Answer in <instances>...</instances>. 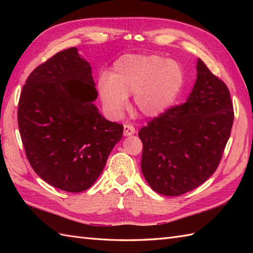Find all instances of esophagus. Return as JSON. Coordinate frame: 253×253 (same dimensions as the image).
<instances>
[{
	"label": "esophagus",
	"instance_id": "34e87169",
	"mask_svg": "<svg viewBox=\"0 0 253 253\" xmlns=\"http://www.w3.org/2000/svg\"><path fill=\"white\" fill-rule=\"evenodd\" d=\"M135 132L136 129L132 125H129V124H125V125H124V136H131Z\"/></svg>",
	"mask_w": 253,
	"mask_h": 253
}]
</instances>
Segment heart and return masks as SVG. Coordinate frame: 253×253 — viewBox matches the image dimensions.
Here are the masks:
<instances>
[{
	"mask_svg": "<svg viewBox=\"0 0 253 253\" xmlns=\"http://www.w3.org/2000/svg\"><path fill=\"white\" fill-rule=\"evenodd\" d=\"M184 84L178 63L158 55H126L117 60L111 76L102 75L98 90L102 103L114 115L133 94L136 109L146 116H158L173 104Z\"/></svg>",
	"mask_w": 253,
	"mask_h": 253,
	"instance_id": "1",
	"label": "heart"
}]
</instances>
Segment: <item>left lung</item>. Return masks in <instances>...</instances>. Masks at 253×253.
<instances>
[{
  "instance_id": "left-lung-1",
  "label": "left lung",
  "mask_w": 253,
  "mask_h": 253,
  "mask_svg": "<svg viewBox=\"0 0 253 253\" xmlns=\"http://www.w3.org/2000/svg\"><path fill=\"white\" fill-rule=\"evenodd\" d=\"M187 102L169 107L139 131L141 170L154 191L180 196L203 184L221 162L234 107L224 82L200 58Z\"/></svg>"
}]
</instances>
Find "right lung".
<instances>
[{"label": "right lung", "mask_w": 253, "mask_h": 253, "mask_svg": "<svg viewBox=\"0 0 253 253\" xmlns=\"http://www.w3.org/2000/svg\"><path fill=\"white\" fill-rule=\"evenodd\" d=\"M90 64L76 47L36 67L21 90L18 127L31 168L47 184L82 192L94 184L123 136L92 102L98 96Z\"/></svg>", "instance_id": "right-lung-1"}]
</instances>
